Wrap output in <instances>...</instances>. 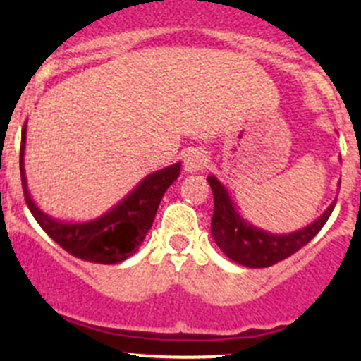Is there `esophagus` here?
Listing matches in <instances>:
<instances>
[{
	"mask_svg": "<svg viewBox=\"0 0 361 361\" xmlns=\"http://www.w3.org/2000/svg\"><path fill=\"white\" fill-rule=\"evenodd\" d=\"M208 164V155L206 152L200 148H193V149H188L184 153V170L188 173H197L204 168V166Z\"/></svg>",
	"mask_w": 361,
	"mask_h": 361,
	"instance_id": "obj_1",
	"label": "esophagus"
}]
</instances>
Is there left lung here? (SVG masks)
<instances>
[{"label": "left lung", "instance_id": "obj_1", "mask_svg": "<svg viewBox=\"0 0 361 361\" xmlns=\"http://www.w3.org/2000/svg\"><path fill=\"white\" fill-rule=\"evenodd\" d=\"M208 183L215 200L212 216L213 238L226 257L245 267H269L302 250L324 228L336 204V200H333L329 208L304 229L275 235L247 222L237 212L228 190L215 175H209Z\"/></svg>", "mask_w": 361, "mask_h": 361}]
</instances>
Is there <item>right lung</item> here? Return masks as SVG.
<instances>
[{
	"label": "right lung",
	"mask_w": 361,
	"mask_h": 361,
	"mask_svg": "<svg viewBox=\"0 0 361 361\" xmlns=\"http://www.w3.org/2000/svg\"><path fill=\"white\" fill-rule=\"evenodd\" d=\"M25 146H27V123L21 132V152L19 170L23 184L25 200L37 220V224L54 242L61 245L73 257L95 264H117L132 257L146 238L161 204L164 191L177 180L180 162L146 175L128 195L117 202L110 212L86 222H66L57 220L37 208L28 193L25 175Z\"/></svg>",
	"instance_id": "1"
}]
</instances>
